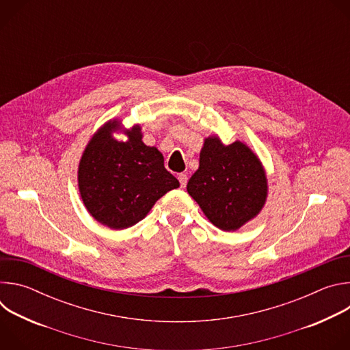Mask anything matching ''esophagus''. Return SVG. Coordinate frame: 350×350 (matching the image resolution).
Listing matches in <instances>:
<instances>
[{
	"mask_svg": "<svg viewBox=\"0 0 350 350\" xmlns=\"http://www.w3.org/2000/svg\"><path fill=\"white\" fill-rule=\"evenodd\" d=\"M177 178H178V181H180V187H181V188H185V185H187V181H188V177H187V174H184V173H180V174L177 176Z\"/></svg>",
	"mask_w": 350,
	"mask_h": 350,
	"instance_id": "34e87169",
	"label": "esophagus"
}]
</instances>
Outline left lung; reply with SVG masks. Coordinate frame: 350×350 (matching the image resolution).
Wrapping results in <instances>:
<instances>
[{
    "label": "left lung",
    "instance_id": "obj_1",
    "mask_svg": "<svg viewBox=\"0 0 350 350\" xmlns=\"http://www.w3.org/2000/svg\"><path fill=\"white\" fill-rule=\"evenodd\" d=\"M187 191L212 224L223 231H235L262 211L267 178L247 145L241 141L223 145L217 137H209Z\"/></svg>",
    "mask_w": 350,
    "mask_h": 350
}]
</instances>
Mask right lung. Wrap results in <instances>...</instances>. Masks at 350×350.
Listing matches in <instances>:
<instances>
[{
    "mask_svg": "<svg viewBox=\"0 0 350 350\" xmlns=\"http://www.w3.org/2000/svg\"><path fill=\"white\" fill-rule=\"evenodd\" d=\"M118 130L120 123L111 120L90 139L79 165V189L96 221L123 230L142 220L180 183L165 169L158 149L141 141L138 124L126 131L127 141L113 138Z\"/></svg>",
    "mask_w": 350,
    "mask_h": 350,
    "instance_id": "add662e5",
    "label": "right lung"
}]
</instances>
